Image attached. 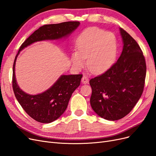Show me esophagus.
I'll return each mask as SVG.
<instances>
[{
	"mask_svg": "<svg viewBox=\"0 0 156 156\" xmlns=\"http://www.w3.org/2000/svg\"><path fill=\"white\" fill-rule=\"evenodd\" d=\"M81 81H82V83H83V84L88 83L89 80H88V77L86 76V75H83V78H82V79H81Z\"/></svg>",
	"mask_w": 156,
	"mask_h": 156,
	"instance_id": "esophagus-1",
	"label": "esophagus"
}]
</instances>
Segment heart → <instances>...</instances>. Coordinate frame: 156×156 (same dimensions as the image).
Here are the masks:
<instances>
[{
    "label": "heart",
    "mask_w": 156,
    "mask_h": 156,
    "mask_svg": "<svg viewBox=\"0 0 156 156\" xmlns=\"http://www.w3.org/2000/svg\"><path fill=\"white\" fill-rule=\"evenodd\" d=\"M78 51L72 53L74 66L81 69L86 64L94 73L109 69L116 62L119 46L115 35L97 27L84 30L77 40Z\"/></svg>",
    "instance_id": "heart-1"
}]
</instances>
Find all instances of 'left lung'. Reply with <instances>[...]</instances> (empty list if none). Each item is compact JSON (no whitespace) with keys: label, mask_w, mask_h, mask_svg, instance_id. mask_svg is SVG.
Listing matches in <instances>:
<instances>
[{"label":"left lung","mask_w":156,"mask_h":156,"mask_svg":"<svg viewBox=\"0 0 156 156\" xmlns=\"http://www.w3.org/2000/svg\"><path fill=\"white\" fill-rule=\"evenodd\" d=\"M123 49L117 62L90 80V105L96 114L115 121L128 115L142 95L146 73L145 58L136 41L120 28Z\"/></svg>","instance_id":"left-lung-1"}]
</instances>
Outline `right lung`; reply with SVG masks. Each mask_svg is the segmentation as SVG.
Segmentation results:
<instances>
[{
  "label": "right lung",
  "instance_id": "right-lung-1",
  "mask_svg": "<svg viewBox=\"0 0 156 156\" xmlns=\"http://www.w3.org/2000/svg\"><path fill=\"white\" fill-rule=\"evenodd\" d=\"M79 25V21H68L42 26L23 42L16 56L13 66V92L23 109L37 122L51 123L63 114L73 92L80 85L83 75H62L45 92L31 95L23 91L17 83L15 66L17 56L20 51L34 42L68 37Z\"/></svg>",
  "mask_w": 156,
  "mask_h": 156
}]
</instances>
